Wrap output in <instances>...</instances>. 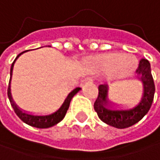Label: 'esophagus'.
<instances>
[{"instance_id": "esophagus-1", "label": "esophagus", "mask_w": 160, "mask_h": 160, "mask_svg": "<svg viewBox=\"0 0 160 160\" xmlns=\"http://www.w3.org/2000/svg\"><path fill=\"white\" fill-rule=\"evenodd\" d=\"M92 81H93V79H92V78H90V77H87V78H85V79H83V80L81 81L80 85H81V87H83L85 84L89 83V82H92Z\"/></svg>"}]
</instances>
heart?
<instances>
[{
	"label": "heart",
	"mask_w": 160,
	"mask_h": 160,
	"mask_svg": "<svg viewBox=\"0 0 160 160\" xmlns=\"http://www.w3.org/2000/svg\"><path fill=\"white\" fill-rule=\"evenodd\" d=\"M99 63L108 69L118 68L119 73L122 76L130 75L137 68V59L131 55L122 53H109L99 60Z\"/></svg>",
	"instance_id": "1"
}]
</instances>
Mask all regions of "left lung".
I'll return each mask as SVG.
<instances>
[{
    "instance_id": "obj_1",
    "label": "left lung",
    "mask_w": 160,
    "mask_h": 160,
    "mask_svg": "<svg viewBox=\"0 0 160 160\" xmlns=\"http://www.w3.org/2000/svg\"><path fill=\"white\" fill-rule=\"evenodd\" d=\"M136 78L142 83V95L138 105L131 108H123L108 99V86L100 85L99 94L94 103V110L105 123L116 127L126 128L141 121L149 111L155 95V84L151 73V65L147 59L139 61Z\"/></svg>"
}]
</instances>
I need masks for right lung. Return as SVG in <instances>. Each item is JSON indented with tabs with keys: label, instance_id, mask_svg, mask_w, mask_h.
<instances>
[{
	"label": "right lung",
	"instance_id": "obj_1",
	"mask_svg": "<svg viewBox=\"0 0 160 160\" xmlns=\"http://www.w3.org/2000/svg\"><path fill=\"white\" fill-rule=\"evenodd\" d=\"M25 52L27 51H24L22 52L19 53L16 59L14 60V62L12 63L11 65V69H10V80H9V86H8V89H7V95H8V98H9V101H10V104L15 111V113L18 115V117L21 119L23 122L33 126V127H37V128H49V127H52L55 124H57L58 122H60L66 113H67V110L69 109V107H70V104H71V101L72 97L81 89L80 88H75L74 89H72L69 94L68 96L66 97L65 101L63 102L62 106L59 108L56 111L51 113V114H47V115H36V114H31V113H28L22 109L19 108L16 103L14 102V100L12 98V94H11V86H10V83H11V78H12V73H13V68H14V64L16 62V60L18 58L19 55H22V53H24Z\"/></svg>",
	"mask_w": 160,
	"mask_h": 160
}]
</instances>
